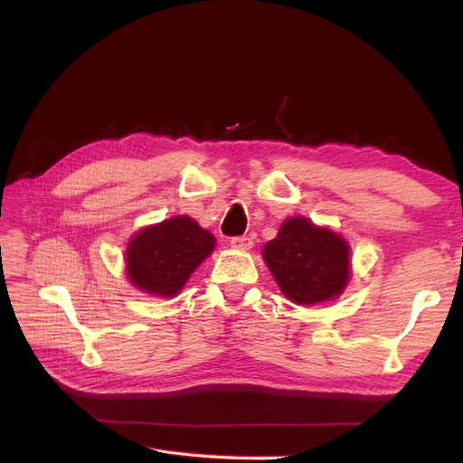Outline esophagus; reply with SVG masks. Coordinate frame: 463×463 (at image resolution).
Listing matches in <instances>:
<instances>
[{
	"label": "esophagus",
	"mask_w": 463,
	"mask_h": 463,
	"mask_svg": "<svg viewBox=\"0 0 463 463\" xmlns=\"http://www.w3.org/2000/svg\"><path fill=\"white\" fill-rule=\"evenodd\" d=\"M230 245L233 249H240V250H249L250 247H253V240H250L249 235H240V237H232Z\"/></svg>",
	"instance_id": "obj_1"
}]
</instances>
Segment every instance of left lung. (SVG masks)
Masks as SVG:
<instances>
[{"mask_svg": "<svg viewBox=\"0 0 463 463\" xmlns=\"http://www.w3.org/2000/svg\"><path fill=\"white\" fill-rule=\"evenodd\" d=\"M262 257L284 296L298 305L338 298L349 279V245L303 216L282 223Z\"/></svg>", "mask_w": 463, "mask_h": 463, "instance_id": "left-lung-1", "label": "left lung"}]
</instances>
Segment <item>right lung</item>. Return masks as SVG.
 <instances>
[{"label":"right lung","mask_w":463,"mask_h":463,"mask_svg":"<svg viewBox=\"0 0 463 463\" xmlns=\"http://www.w3.org/2000/svg\"><path fill=\"white\" fill-rule=\"evenodd\" d=\"M214 235L189 216L154 223L133 235L125 253L129 282L156 298H174L214 250Z\"/></svg>","instance_id":"1"}]
</instances>
